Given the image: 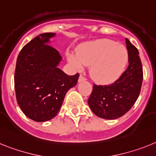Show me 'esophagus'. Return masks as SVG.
Returning <instances> with one entry per match:
<instances>
[{
  "label": "esophagus",
  "instance_id": "obj_1",
  "mask_svg": "<svg viewBox=\"0 0 156 156\" xmlns=\"http://www.w3.org/2000/svg\"><path fill=\"white\" fill-rule=\"evenodd\" d=\"M85 80H86V78H84L82 74H81L79 76V78H78V82H83V81H85Z\"/></svg>",
  "mask_w": 156,
  "mask_h": 156
}]
</instances>
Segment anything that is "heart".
<instances>
[{
	"label": "heart",
	"instance_id": "1",
	"mask_svg": "<svg viewBox=\"0 0 156 156\" xmlns=\"http://www.w3.org/2000/svg\"><path fill=\"white\" fill-rule=\"evenodd\" d=\"M67 61L76 70L89 66L91 76L97 82L108 83L117 79L123 72L128 52L124 46L108 39L82 44L77 53L68 52Z\"/></svg>",
	"mask_w": 156,
	"mask_h": 156
}]
</instances>
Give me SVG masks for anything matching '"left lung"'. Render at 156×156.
I'll use <instances>...</instances> for the list:
<instances>
[{
	"mask_svg": "<svg viewBox=\"0 0 156 156\" xmlns=\"http://www.w3.org/2000/svg\"><path fill=\"white\" fill-rule=\"evenodd\" d=\"M129 65L126 70L114 83L105 86L93 85L88 100L89 108L97 116L116 119L130 110L137 100L141 89L143 69L139 52L126 38Z\"/></svg>",
	"mask_w": 156,
	"mask_h": 156,
	"instance_id": "obj_1",
	"label": "left lung"
}]
</instances>
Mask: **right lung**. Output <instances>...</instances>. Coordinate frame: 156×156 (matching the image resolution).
Masks as SVG:
<instances>
[{
    "instance_id": "1",
    "label": "right lung",
    "mask_w": 156,
    "mask_h": 156,
    "mask_svg": "<svg viewBox=\"0 0 156 156\" xmlns=\"http://www.w3.org/2000/svg\"><path fill=\"white\" fill-rule=\"evenodd\" d=\"M55 36L44 33L34 37L20 51L16 61V100L26 116L39 122L56 116L65 95L79 77L67 75L58 67L61 55L48 44Z\"/></svg>"
}]
</instances>
